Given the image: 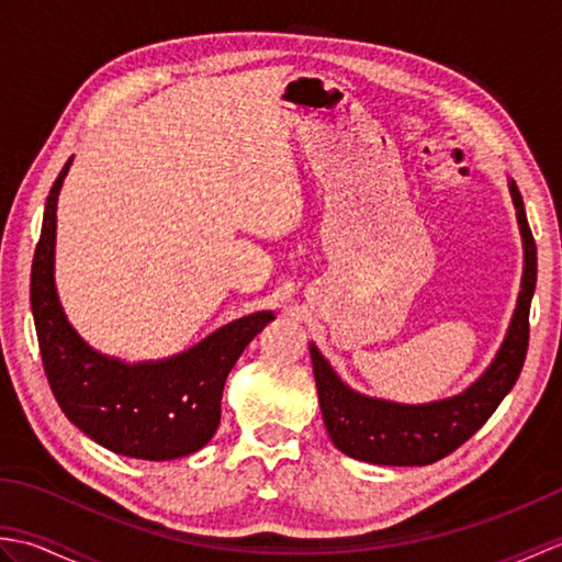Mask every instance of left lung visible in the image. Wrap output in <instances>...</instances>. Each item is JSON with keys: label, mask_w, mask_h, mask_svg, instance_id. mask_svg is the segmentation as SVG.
<instances>
[{"label": "left lung", "mask_w": 562, "mask_h": 562, "mask_svg": "<svg viewBox=\"0 0 562 562\" xmlns=\"http://www.w3.org/2000/svg\"><path fill=\"white\" fill-rule=\"evenodd\" d=\"M509 193L517 207L524 241L521 292L495 360L459 396L423 405L362 396L348 384H342L314 342L308 345L321 413H324L333 445L342 453L379 465L435 463L449 457L465 439L479 432L512 386L517 384L529 348V308L536 290V241L515 181H509Z\"/></svg>", "instance_id": "obj_1"}]
</instances>
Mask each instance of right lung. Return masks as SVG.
I'll list each match as a JSON object with an SVG mask.
<instances>
[{"instance_id":"1","label":"right lung","mask_w":562,"mask_h":562,"mask_svg":"<svg viewBox=\"0 0 562 562\" xmlns=\"http://www.w3.org/2000/svg\"><path fill=\"white\" fill-rule=\"evenodd\" d=\"M69 164L47 195L31 268V308L47 384L67 420L101 447L145 461L188 457L217 432L224 381L274 316L258 312L232 321L159 362L127 364L93 350L69 326L55 290L57 195Z\"/></svg>"}]
</instances>
